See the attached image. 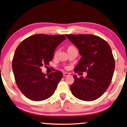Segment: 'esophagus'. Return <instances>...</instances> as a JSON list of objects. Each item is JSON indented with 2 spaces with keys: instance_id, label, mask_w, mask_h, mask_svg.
<instances>
[{
  "instance_id": "1",
  "label": "esophagus",
  "mask_w": 127,
  "mask_h": 127,
  "mask_svg": "<svg viewBox=\"0 0 127 127\" xmlns=\"http://www.w3.org/2000/svg\"><path fill=\"white\" fill-rule=\"evenodd\" d=\"M63 76H69V73H66V72H64Z\"/></svg>"
}]
</instances>
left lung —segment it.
Segmentation results:
<instances>
[{"mask_svg":"<svg viewBox=\"0 0 127 127\" xmlns=\"http://www.w3.org/2000/svg\"><path fill=\"white\" fill-rule=\"evenodd\" d=\"M78 49L81 58L74 72L87 71L86 77L77 78L70 86L73 96L79 100L93 101L100 97L110 85L115 69V60L110 46L98 36L65 35Z\"/></svg>","mask_w":127,"mask_h":127,"instance_id":"obj_1","label":"left lung"}]
</instances>
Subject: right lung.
<instances>
[{
	"mask_svg": "<svg viewBox=\"0 0 127 127\" xmlns=\"http://www.w3.org/2000/svg\"><path fill=\"white\" fill-rule=\"evenodd\" d=\"M65 39L64 35L36 34L22 41L17 48L12 69L17 86L28 98L40 101L54 93L63 73L56 70L46 74L41 67L49 65L56 48Z\"/></svg>",
	"mask_w": 127,
	"mask_h": 127,
	"instance_id": "obj_1",
	"label": "right lung"
}]
</instances>
